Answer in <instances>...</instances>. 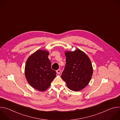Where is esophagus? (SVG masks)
Returning <instances> with one entry per match:
<instances>
[{
  "label": "esophagus",
  "mask_w": 120,
  "mask_h": 120,
  "mask_svg": "<svg viewBox=\"0 0 120 120\" xmlns=\"http://www.w3.org/2000/svg\"><path fill=\"white\" fill-rule=\"evenodd\" d=\"M60 72H61V70L60 69H59L57 70H56V73H57V74H60Z\"/></svg>",
  "instance_id": "esophagus-1"
}]
</instances>
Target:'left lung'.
I'll return each instance as SVG.
<instances>
[{
  "label": "left lung",
  "instance_id": "1",
  "mask_svg": "<svg viewBox=\"0 0 120 120\" xmlns=\"http://www.w3.org/2000/svg\"><path fill=\"white\" fill-rule=\"evenodd\" d=\"M66 64L61 77L67 87L74 91H79L89 83L93 69L91 60L82 51L77 49L65 53Z\"/></svg>",
  "mask_w": 120,
  "mask_h": 120
}]
</instances>
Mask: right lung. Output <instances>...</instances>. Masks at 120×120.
Listing matches in <instances>:
<instances>
[{
	"label": "right lung",
	"mask_w": 120,
	"mask_h": 120,
	"mask_svg": "<svg viewBox=\"0 0 120 120\" xmlns=\"http://www.w3.org/2000/svg\"><path fill=\"white\" fill-rule=\"evenodd\" d=\"M49 52L38 50L27 59L25 65V76L27 82L35 89L46 90L56 77V72L51 68L48 58Z\"/></svg>",
	"instance_id": "obj_1"
}]
</instances>
